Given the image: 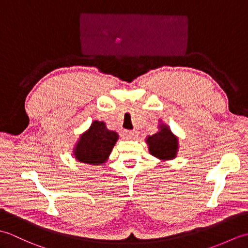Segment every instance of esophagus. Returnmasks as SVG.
I'll return each mask as SVG.
<instances>
[{
    "label": "esophagus",
    "mask_w": 248,
    "mask_h": 248,
    "mask_svg": "<svg viewBox=\"0 0 248 248\" xmlns=\"http://www.w3.org/2000/svg\"><path fill=\"white\" fill-rule=\"evenodd\" d=\"M124 135L127 140H135L138 138V132L136 131H124Z\"/></svg>",
    "instance_id": "1"
}]
</instances>
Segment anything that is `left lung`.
Listing matches in <instances>:
<instances>
[{
	"label": "left lung",
	"mask_w": 248,
	"mask_h": 248,
	"mask_svg": "<svg viewBox=\"0 0 248 248\" xmlns=\"http://www.w3.org/2000/svg\"><path fill=\"white\" fill-rule=\"evenodd\" d=\"M146 143L148 144L149 154L161 161H170L177 156L179 149L178 138L165 124L161 123L159 131L146 138Z\"/></svg>",
	"instance_id": "1"
}]
</instances>
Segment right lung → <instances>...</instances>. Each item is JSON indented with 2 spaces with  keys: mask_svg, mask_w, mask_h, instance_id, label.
I'll use <instances>...</instances> for the list:
<instances>
[{
  "mask_svg": "<svg viewBox=\"0 0 248 248\" xmlns=\"http://www.w3.org/2000/svg\"><path fill=\"white\" fill-rule=\"evenodd\" d=\"M118 139L117 132L108 130L105 123L94 120L80 135L72 151L73 156L85 164L101 165L108 161Z\"/></svg>",
  "mask_w": 248,
  "mask_h": 248,
  "instance_id": "obj_1",
  "label": "right lung"
}]
</instances>
